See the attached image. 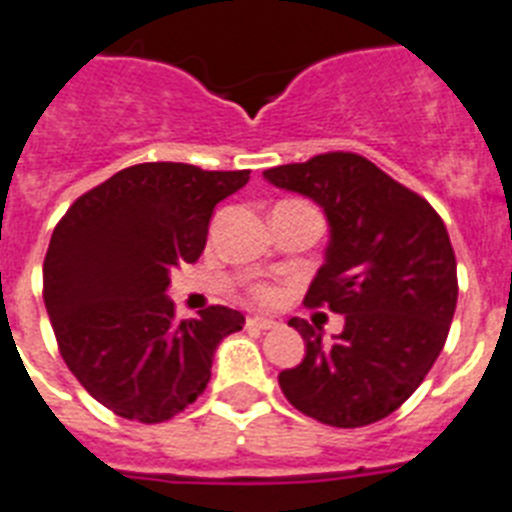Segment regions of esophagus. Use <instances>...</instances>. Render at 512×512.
<instances>
[{
	"label": "esophagus",
	"mask_w": 512,
	"mask_h": 512,
	"mask_svg": "<svg viewBox=\"0 0 512 512\" xmlns=\"http://www.w3.org/2000/svg\"><path fill=\"white\" fill-rule=\"evenodd\" d=\"M247 326L257 328V331H270V328L278 326V321H273V318H265V315H249Z\"/></svg>",
	"instance_id": "1"
}]
</instances>
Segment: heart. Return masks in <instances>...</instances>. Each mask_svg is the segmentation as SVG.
<instances>
[{
    "label": "heart",
    "instance_id": "b5f03b06",
    "mask_svg": "<svg viewBox=\"0 0 512 512\" xmlns=\"http://www.w3.org/2000/svg\"><path fill=\"white\" fill-rule=\"evenodd\" d=\"M252 297H255L257 302H263V305H273L278 299V289L270 284H255L252 286Z\"/></svg>",
    "mask_w": 512,
    "mask_h": 512
}]
</instances>
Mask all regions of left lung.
I'll list each match as a JSON object with an SVG mask.
<instances>
[{
  "mask_svg": "<svg viewBox=\"0 0 512 512\" xmlns=\"http://www.w3.org/2000/svg\"><path fill=\"white\" fill-rule=\"evenodd\" d=\"M265 178L323 207L331 242L305 305L344 315V331L328 344L302 318L289 321L307 352L278 373L281 392L336 429L381 421L421 386L450 334L458 263L444 220L355 152L278 165Z\"/></svg>",
  "mask_w": 512,
  "mask_h": 512,
  "instance_id": "obj_1",
  "label": "left lung"
}]
</instances>
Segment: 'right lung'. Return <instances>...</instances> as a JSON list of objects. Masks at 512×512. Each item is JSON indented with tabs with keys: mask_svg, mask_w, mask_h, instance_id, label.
<instances>
[{
	"mask_svg": "<svg viewBox=\"0 0 512 512\" xmlns=\"http://www.w3.org/2000/svg\"><path fill=\"white\" fill-rule=\"evenodd\" d=\"M249 170L141 162L94 186L54 226L44 257V305L70 373L126 421L162 423L205 392L213 352L244 326L210 305L176 321L170 270L197 263L220 199Z\"/></svg>",
	"mask_w": 512,
	"mask_h": 512,
	"instance_id": "1",
	"label": "right lung"
}]
</instances>
